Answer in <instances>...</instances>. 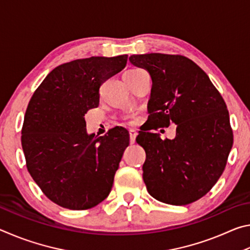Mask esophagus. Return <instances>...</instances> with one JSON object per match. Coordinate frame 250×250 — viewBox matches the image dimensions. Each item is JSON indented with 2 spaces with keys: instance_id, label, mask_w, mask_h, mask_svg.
Segmentation results:
<instances>
[{
  "instance_id": "1",
  "label": "esophagus",
  "mask_w": 250,
  "mask_h": 250,
  "mask_svg": "<svg viewBox=\"0 0 250 250\" xmlns=\"http://www.w3.org/2000/svg\"><path fill=\"white\" fill-rule=\"evenodd\" d=\"M129 134H130V143H133L135 142V138H137V134H138V132L135 130H133V129H130L129 130Z\"/></svg>"
}]
</instances>
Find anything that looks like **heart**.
<instances>
[{"instance_id":"b5f03b06","label":"heart","mask_w":250,"mask_h":250,"mask_svg":"<svg viewBox=\"0 0 250 250\" xmlns=\"http://www.w3.org/2000/svg\"><path fill=\"white\" fill-rule=\"evenodd\" d=\"M131 124H133V122H131Z\"/></svg>"}]
</instances>
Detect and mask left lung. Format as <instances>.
<instances>
[{"label":"left lung","mask_w":250,"mask_h":250,"mask_svg":"<svg viewBox=\"0 0 250 250\" xmlns=\"http://www.w3.org/2000/svg\"><path fill=\"white\" fill-rule=\"evenodd\" d=\"M129 61L152 79L147 130L176 125L173 140L152 132L138 135L146 154L142 170L147 192L167 204H191L225 170L234 141L227 105L205 71L188 57L151 53Z\"/></svg>","instance_id":"8db88e82"}]
</instances>
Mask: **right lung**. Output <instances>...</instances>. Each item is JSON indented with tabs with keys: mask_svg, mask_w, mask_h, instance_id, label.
<instances>
[{
	"mask_svg": "<svg viewBox=\"0 0 250 250\" xmlns=\"http://www.w3.org/2000/svg\"><path fill=\"white\" fill-rule=\"evenodd\" d=\"M126 61L128 55H121L59 65L29 100L21 138L27 171L42 192L64 208H91L111 191L129 132L116 126L97 138L87 134L83 117L98 107L100 86Z\"/></svg>",
	"mask_w": 250,
	"mask_h": 250,
	"instance_id": "1",
	"label": "right lung"
}]
</instances>
